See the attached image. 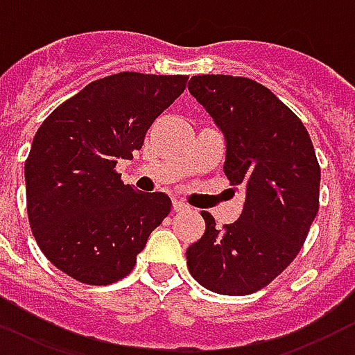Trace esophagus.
Masks as SVG:
<instances>
[{
	"mask_svg": "<svg viewBox=\"0 0 355 355\" xmlns=\"http://www.w3.org/2000/svg\"><path fill=\"white\" fill-rule=\"evenodd\" d=\"M190 207L184 203V201H180V199H173V211L175 212H184L188 211Z\"/></svg>",
	"mask_w": 355,
	"mask_h": 355,
	"instance_id": "obj_1",
	"label": "esophagus"
}]
</instances>
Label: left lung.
<instances>
[{
	"mask_svg": "<svg viewBox=\"0 0 355 355\" xmlns=\"http://www.w3.org/2000/svg\"><path fill=\"white\" fill-rule=\"evenodd\" d=\"M188 90L225 137L224 173L243 186L237 222L188 246L190 275L222 295L261 290L295 259L320 207V165L309 131L269 88L252 78L196 75Z\"/></svg>",
	"mask_w": 355,
	"mask_h": 355,
	"instance_id": "obj_1",
	"label": "left lung"
}]
</instances>
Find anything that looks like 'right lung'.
<instances>
[{"label": "right lung", "mask_w": 355, "mask_h": 355, "mask_svg": "<svg viewBox=\"0 0 355 355\" xmlns=\"http://www.w3.org/2000/svg\"><path fill=\"white\" fill-rule=\"evenodd\" d=\"M186 83V75L116 73L84 86L41 124L24 167L26 203L31 233L60 271L107 286L135 267L171 199L124 184L114 167L141 150Z\"/></svg>", "instance_id": "right-lung-1"}]
</instances>
